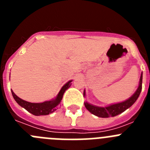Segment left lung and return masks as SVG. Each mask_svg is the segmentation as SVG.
Returning a JSON list of instances; mask_svg holds the SVG:
<instances>
[{
  "label": "left lung",
  "mask_w": 150,
  "mask_h": 150,
  "mask_svg": "<svg viewBox=\"0 0 150 150\" xmlns=\"http://www.w3.org/2000/svg\"><path fill=\"white\" fill-rule=\"evenodd\" d=\"M142 79L143 74H141L138 88H137V89L136 90V91L133 94V95L131 98H129L126 100H125V101L117 103V104H110V105L104 107H98V106L92 105V104H89L88 102H85V107L91 113L98 116V117L108 118L111 117V116L113 117V116H117V115L124 112L125 110H126L130 107H132L134 104V102L137 100V99L138 98L140 91L142 90ZM83 95L86 96V91L85 90L84 92H83Z\"/></svg>",
  "instance_id": "left-lung-1"
}]
</instances>
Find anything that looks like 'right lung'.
Here are the masks:
<instances>
[{"mask_svg": "<svg viewBox=\"0 0 150 150\" xmlns=\"http://www.w3.org/2000/svg\"><path fill=\"white\" fill-rule=\"evenodd\" d=\"M71 82L72 80H70L66 84L64 85L55 98L44 101L43 103H30V102L22 100L13 92V90L11 91L12 95H13V98L17 102V104L25 108L31 114L34 115V116H45V115L50 114L56 110L62 101L64 91L67 88H70V86H71Z\"/></svg>", "mask_w": 150, "mask_h": 150, "instance_id": "right-lung-1", "label": "right lung"}]
</instances>
